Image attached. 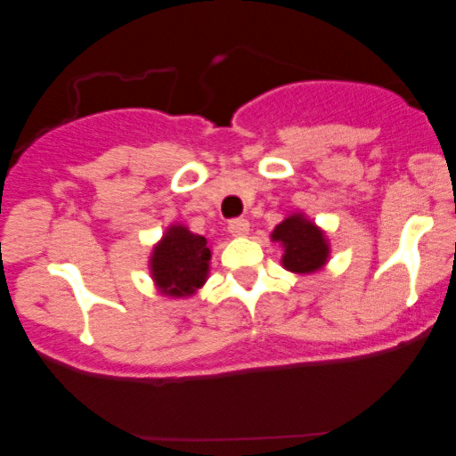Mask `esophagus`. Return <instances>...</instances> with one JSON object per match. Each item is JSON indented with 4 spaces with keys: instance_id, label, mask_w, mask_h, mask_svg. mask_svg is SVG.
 <instances>
[{
    "instance_id": "1",
    "label": "esophagus",
    "mask_w": 456,
    "mask_h": 456,
    "mask_svg": "<svg viewBox=\"0 0 456 456\" xmlns=\"http://www.w3.org/2000/svg\"><path fill=\"white\" fill-rule=\"evenodd\" d=\"M248 229L250 224L246 218H233V221L229 223V233H232L233 238H244V235H248Z\"/></svg>"
}]
</instances>
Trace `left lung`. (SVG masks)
<instances>
[{"label": "left lung", "instance_id": "1", "mask_svg": "<svg viewBox=\"0 0 456 456\" xmlns=\"http://www.w3.org/2000/svg\"><path fill=\"white\" fill-rule=\"evenodd\" d=\"M272 242L282 246L281 264L294 274H315L330 259L328 235L305 212H291L270 233Z\"/></svg>", "mask_w": 456, "mask_h": 456}]
</instances>
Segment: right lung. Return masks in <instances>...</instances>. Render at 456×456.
<instances>
[{
	"label": "right lung",
	"mask_w": 456,
	"mask_h": 456,
	"mask_svg": "<svg viewBox=\"0 0 456 456\" xmlns=\"http://www.w3.org/2000/svg\"><path fill=\"white\" fill-rule=\"evenodd\" d=\"M212 248L186 224L171 223L150 253V276L160 296L191 297L210 276Z\"/></svg>",
	"instance_id": "right-lung-1"
}]
</instances>
